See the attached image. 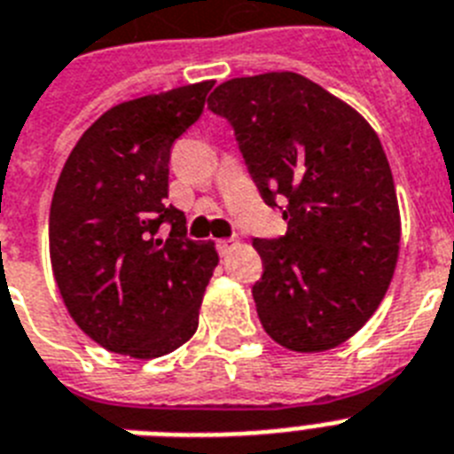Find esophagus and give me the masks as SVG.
<instances>
[{
	"label": "esophagus",
	"mask_w": 454,
	"mask_h": 454,
	"mask_svg": "<svg viewBox=\"0 0 454 454\" xmlns=\"http://www.w3.org/2000/svg\"><path fill=\"white\" fill-rule=\"evenodd\" d=\"M235 245H238L235 239H216V251H219L221 256H226L228 251L233 249Z\"/></svg>",
	"instance_id": "1"
}]
</instances>
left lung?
I'll return each mask as SVG.
<instances>
[{"instance_id":"1","label":"left lung","mask_w":454,"mask_h":454,"mask_svg":"<svg viewBox=\"0 0 454 454\" xmlns=\"http://www.w3.org/2000/svg\"><path fill=\"white\" fill-rule=\"evenodd\" d=\"M207 108L233 127L262 200L285 205L286 235L254 239L265 333L298 353L334 348L379 309L397 265L402 221L379 136L291 71L221 82Z\"/></svg>"}]
</instances>
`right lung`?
<instances>
[{
    "label": "right lung",
    "instance_id": "1",
    "mask_svg": "<svg viewBox=\"0 0 454 454\" xmlns=\"http://www.w3.org/2000/svg\"><path fill=\"white\" fill-rule=\"evenodd\" d=\"M212 85L110 108L57 180L48 226L57 288L80 330L121 356H166L196 333L219 256L215 242L186 238L184 212L166 198L170 147L200 117Z\"/></svg>",
    "mask_w": 454,
    "mask_h": 454
}]
</instances>
